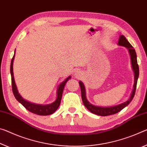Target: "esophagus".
<instances>
[{
  "label": "esophagus",
  "mask_w": 147,
  "mask_h": 147,
  "mask_svg": "<svg viewBox=\"0 0 147 147\" xmlns=\"http://www.w3.org/2000/svg\"><path fill=\"white\" fill-rule=\"evenodd\" d=\"M82 74V73H81V71H76V73H75V76H76V78L80 77V76H81V75H82V74Z\"/></svg>",
  "instance_id": "esophagus-1"
}]
</instances>
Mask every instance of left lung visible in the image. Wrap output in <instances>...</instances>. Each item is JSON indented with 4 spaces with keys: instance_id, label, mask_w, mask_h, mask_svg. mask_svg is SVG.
<instances>
[{
    "instance_id": "left-lung-1",
    "label": "left lung",
    "mask_w": 147,
    "mask_h": 147,
    "mask_svg": "<svg viewBox=\"0 0 147 147\" xmlns=\"http://www.w3.org/2000/svg\"><path fill=\"white\" fill-rule=\"evenodd\" d=\"M118 44L119 46H124L126 48L128 49L129 51L130 57H131V66L132 69L134 70V89H133L131 95L129 99L126 101L124 103L122 104L118 105L113 106V107H98L95 106L94 105L91 104L89 101L86 99V90L84 84L80 81L79 82V85L80 86L81 89V95H82V99L83 101V103L84 106L87 108L88 110H89L91 113L95 115L105 116H109L111 115H115V114L118 113L120 111H122L123 109L125 108V107L127 106L130 103V102L132 101L133 98H134L135 93H136V86H137V80H138L139 77V65L137 64V54L136 52V50L134 48V47L130 44L129 42L125 38V37L124 35H120L119 40H118Z\"/></svg>"
}]
</instances>
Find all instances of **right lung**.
<instances>
[{"mask_svg":"<svg viewBox=\"0 0 147 147\" xmlns=\"http://www.w3.org/2000/svg\"><path fill=\"white\" fill-rule=\"evenodd\" d=\"M14 55L11 59V64H10V73H11V86H12V92L13 94L14 95L16 99L18 100L20 103L22 105L25 107V109L29 111L32 113L34 114L38 115L41 116H47L52 115L54 112L57 110L58 107H59V105L61 103V100L62 97L63 92V89L65 84L67 81H68L70 78H71V76L67 77L64 81L60 84L58 86L57 90V98L55 99L54 102L52 103L48 104V105H39V104H35L32 103L31 102H29L28 101L24 99L23 97L21 96L20 94L18 92L17 87H16L15 81H14V77H13V59H14Z\"/></svg>","mask_w":147,"mask_h":147,"instance_id":"right-lung-1","label":"right lung"}]
</instances>
